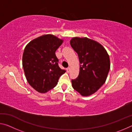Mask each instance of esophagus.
Returning a JSON list of instances; mask_svg holds the SVG:
<instances>
[{
    "label": "esophagus",
    "mask_w": 132,
    "mask_h": 132,
    "mask_svg": "<svg viewBox=\"0 0 132 132\" xmlns=\"http://www.w3.org/2000/svg\"><path fill=\"white\" fill-rule=\"evenodd\" d=\"M70 71V68H67V71H68V73H69Z\"/></svg>",
    "instance_id": "1"
}]
</instances>
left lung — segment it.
I'll use <instances>...</instances> for the list:
<instances>
[{
    "instance_id": "1",
    "label": "left lung",
    "mask_w": 132,
    "mask_h": 132,
    "mask_svg": "<svg viewBox=\"0 0 132 132\" xmlns=\"http://www.w3.org/2000/svg\"><path fill=\"white\" fill-rule=\"evenodd\" d=\"M70 45L80 61V72L71 80L72 86L82 96L96 92L106 81L110 69V59L101 44L87 38H73Z\"/></svg>"
}]
</instances>
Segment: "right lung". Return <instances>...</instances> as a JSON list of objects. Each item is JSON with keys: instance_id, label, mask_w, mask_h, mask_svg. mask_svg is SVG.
<instances>
[{"instance_id": "obj_1", "label": "right lung", "mask_w": 132, "mask_h": 132, "mask_svg": "<svg viewBox=\"0 0 132 132\" xmlns=\"http://www.w3.org/2000/svg\"><path fill=\"white\" fill-rule=\"evenodd\" d=\"M63 40L48 34L33 39L26 46L23 55V67L30 86L45 93L56 86L66 70L59 68L55 55Z\"/></svg>"}]
</instances>
